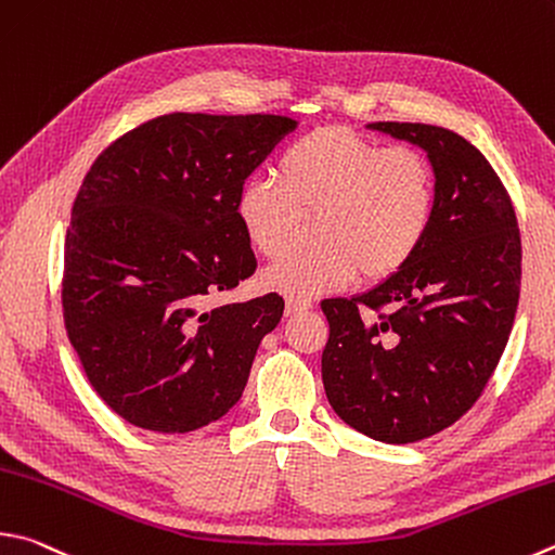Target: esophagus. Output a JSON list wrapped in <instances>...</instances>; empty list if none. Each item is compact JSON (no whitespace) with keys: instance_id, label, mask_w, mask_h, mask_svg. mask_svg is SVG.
<instances>
[{"instance_id":"obj_1","label":"esophagus","mask_w":555,"mask_h":555,"mask_svg":"<svg viewBox=\"0 0 555 555\" xmlns=\"http://www.w3.org/2000/svg\"><path fill=\"white\" fill-rule=\"evenodd\" d=\"M310 308H312L310 300H298V298L286 300V315H298V312H306Z\"/></svg>"}]
</instances>
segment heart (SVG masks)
I'll use <instances>...</instances> for the list:
<instances>
[{
  "label": "heart",
  "instance_id": "obj_1",
  "mask_svg": "<svg viewBox=\"0 0 555 555\" xmlns=\"http://www.w3.org/2000/svg\"><path fill=\"white\" fill-rule=\"evenodd\" d=\"M235 214L247 243L276 259L294 243L300 216L315 218L320 245L291 251L264 271V284L310 300L361 271L388 279L417 255L437 214V175L412 145L386 147L347 126L318 128L276 159V179L240 189Z\"/></svg>",
  "mask_w": 555,
  "mask_h": 555
}]
</instances>
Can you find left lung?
<instances>
[{"mask_svg":"<svg viewBox=\"0 0 555 555\" xmlns=\"http://www.w3.org/2000/svg\"><path fill=\"white\" fill-rule=\"evenodd\" d=\"M371 128L427 150L437 214L390 279L322 300V383L349 427L412 444L466 415L495 374L519 304L521 237L505 184L466 138L396 120Z\"/></svg>","mask_w":555,"mask_h":555,"instance_id":"obj_1","label":"left lung"}]
</instances>
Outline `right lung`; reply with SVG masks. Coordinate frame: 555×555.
<instances>
[{
  "mask_svg": "<svg viewBox=\"0 0 555 555\" xmlns=\"http://www.w3.org/2000/svg\"><path fill=\"white\" fill-rule=\"evenodd\" d=\"M296 120L167 114L94 159L65 237L63 318L106 405L140 429L184 435L243 396L284 298L206 308L257 269L235 204Z\"/></svg>",
  "mask_w": 555,
  "mask_h": 555,
  "instance_id": "add662e5",
  "label": "right lung"
}]
</instances>
